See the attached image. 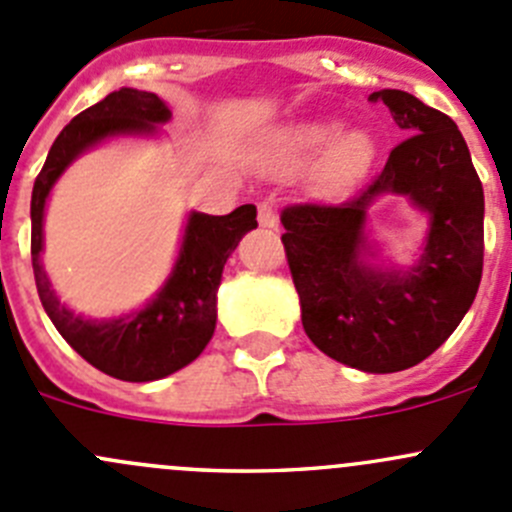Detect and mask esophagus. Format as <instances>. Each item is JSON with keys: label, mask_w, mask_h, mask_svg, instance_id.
<instances>
[{"label": "esophagus", "mask_w": 512, "mask_h": 512, "mask_svg": "<svg viewBox=\"0 0 512 512\" xmlns=\"http://www.w3.org/2000/svg\"><path fill=\"white\" fill-rule=\"evenodd\" d=\"M257 223L262 227H275L277 225V210L275 205L270 203V200H265V203L257 205Z\"/></svg>", "instance_id": "esophagus-1"}]
</instances>
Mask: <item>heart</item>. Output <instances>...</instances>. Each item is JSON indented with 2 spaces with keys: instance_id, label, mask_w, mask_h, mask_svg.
Masks as SVG:
<instances>
[{
  "instance_id": "obj_1",
  "label": "heart",
  "mask_w": 512,
  "mask_h": 512,
  "mask_svg": "<svg viewBox=\"0 0 512 512\" xmlns=\"http://www.w3.org/2000/svg\"><path fill=\"white\" fill-rule=\"evenodd\" d=\"M339 136L337 123L314 121L304 123V126L289 128L285 136L280 138V160L285 163H302V160L317 156L324 148H329ZM334 143V142H333ZM335 144V143H334ZM371 158V141L364 133H349V136L339 138L337 144L329 151L327 170L334 178H347V175L359 173Z\"/></svg>"
}]
</instances>
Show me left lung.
<instances>
[{"label":"left lung","instance_id":"left-lung-1","mask_svg":"<svg viewBox=\"0 0 512 512\" xmlns=\"http://www.w3.org/2000/svg\"><path fill=\"white\" fill-rule=\"evenodd\" d=\"M406 133L342 203H292L282 210L287 265L314 347L371 374L416 366L453 334L483 275V185L456 123L406 91L384 89ZM384 194H409L432 215L427 252L409 273L371 271L365 210Z\"/></svg>","mask_w":512,"mask_h":512}]
</instances>
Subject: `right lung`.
I'll return each instance as SVG.
<instances>
[{
    "label": "right lung",
    "instance_id": "1",
    "mask_svg": "<svg viewBox=\"0 0 512 512\" xmlns=\"http://www.w3.org/2000/svg\"><path fill=\"white\" fill-rule=\"evenodd\" d=\"M170 118L156 94L121 89L81 111L56 136L32 193V267L36 292L61 337L91 366L121 381H156L198 359L215 332V292L223 267L240 237L257 227L255 205H240L230 215L193 213L168 285L141 312L111 322L76 317L56 299L41 267V220L46 195L81 151L118 133H148Z\"/></svg>",
    "mask_w": 512,
    "mask_h": 512
}]
</instances>
